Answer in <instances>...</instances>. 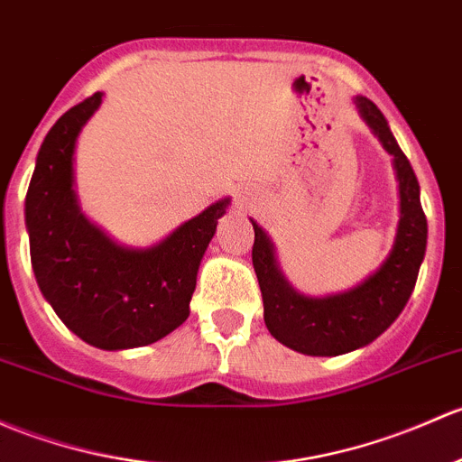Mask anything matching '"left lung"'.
Here are the masks:
<instances>
[{
  "instance_id": "1",
  "label": "left lung",
  "mask_w": 462,
  "mask_h": 462,
  "mask_svg": "<svg viewBox=\"0 0 462 462\" xmlns=\"http://www.w3.org/2000/svg\"><path fill=\"white\" fill-rule=\"evenodd\" d=\"M363 119L381 143L394 154L401 188V221L394 247L370 279L343 294L310 299L283 279L274 261L270 239L256 223L252 263L263 296V319L270 334L283 346L310 356H338L381 337L398 319L414 292L427 245V218L420 206L419 181L390 133L385 116L367 97H356Z\"/></svg>"
}]
</instances>
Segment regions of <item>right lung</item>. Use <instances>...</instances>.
I'll list each match as a JSON object with an SVG mask.
<instances>
[{"label":"right lung","mask_w":462,"mask_h":462,"mask_svg":"<svg viewBox=\"0 0 462 462\" xmlns=\"http://www.w3.org/2000/svg\"><path fill=\"white\" fill-rule=\"evenodd\" d=\"M101 92L48 130L26 194V227L39 290L68 329L101 349L142 347L190 317L199 263L227 199L212 203L148 250L113 244L79 212L72 154Z\"/></svg>","instance_id":"1"}]
</instances>
